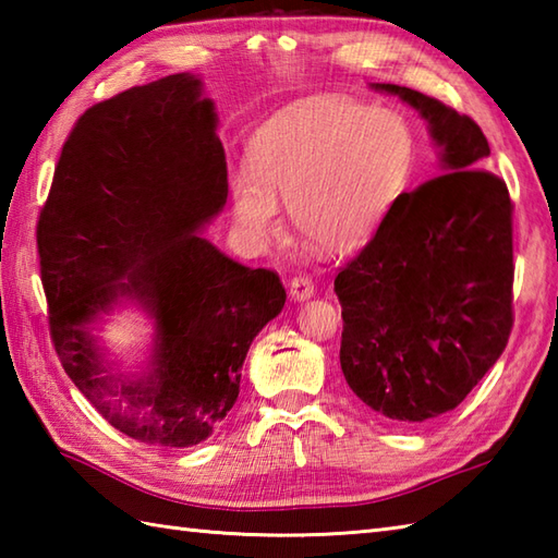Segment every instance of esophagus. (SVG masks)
<instances>
[{
	"instance_id": "1",
	"label": "esophagus",
	"mask_w": 558,
	"mask_h": 558,
	"mask_svg": "<svg viewBox=\"0 0 558 558\" xmlns=\"http://www.w3.org/2000/svg\"><path fill=\"white\" fill-rule=\"evenodd\" d=\"M290 298L294 302H306L310 298H314V282L306 276H294L290 280Z\"/></svg>"
}]
</instances>
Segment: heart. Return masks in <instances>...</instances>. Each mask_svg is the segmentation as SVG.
Wrapping results in <instances>:
<instances>
[{
  "label": "heart",
  "instance_id": "1",
  "mask_svg": "<svg viewBox=\"0 0 558 558\" xmlns=\"http://www.w3.org/2000/svg\"><path fill=\"white\" fill-rule=\"evenodd\" d=\"M414 136L402 114L318 96L280 110L248 146V170L232 174L240 228L264 242L280 228L288 198L292 228L328 254L374 240L405 189Z\"/></svg>",
  "mask_w": 558,
  "mask_h": 558
}]
</instances>
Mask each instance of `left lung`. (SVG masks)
Returning a JSON list of instances; mask_svg holds the SVG:
<instances>
[{"label": "left lung", "instance_id": "1", "mask_svg": "<svg viewBox=\"0 0 558 558\" xmlns=\"http://www.w3.org/2000/svg\"><path fill=\"white\" fill-rule=\"evenodd\" d=\"M372 88L417 110L441 172L400 194L381 230L338 272L340 366L364 405L398 424L456 410L487 374L513 326V204L477 170L482 129L420 90Z\"/></svg>", "mask_w": 558, "mask_h": 558}]
</instances>
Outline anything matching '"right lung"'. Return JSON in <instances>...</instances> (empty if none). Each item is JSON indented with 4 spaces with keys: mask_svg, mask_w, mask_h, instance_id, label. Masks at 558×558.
<instances>
[{
    "mask_svg": "<svg viewBox=\"0 0 558 558\" xmlns=\"http://www.w3.org/2000/svg\"><path fill=\"white\" fill-rule=\"evenodd\" d=\"M204 81L172 74L76 122L40 213L50 333L64 372L114 429L186 448L240 396L248 345L286 306L276 272L246 268L204 228L228 204V162ZM120 305L151 322L138 373L95 330Z\"/></svg>",
    "mask_w": 558,
    "mask_h": 558,
    "instance_id": "right-lung-1",
    "label": "right lung"
}]
</instances>
